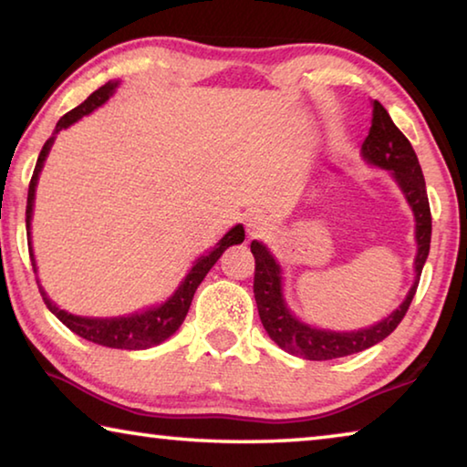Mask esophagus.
Wrapping results in <instances>:
<instances>
[{
  "label": "esophagus",
  "mask_w": 467,
  "mask_h": 467,
  "mask_svg": "<svg viewBox=\"0 0 467 467\" xmlns=\"http://www.w3.org/2000/svg\"><path fill=\"white\" fill-rule=\"evenodd\" d=\"M244 226H247L249 236H264L270 231V224L267 220L259 214H251L247 220H244Z\"/></svg>",
  "instance_id": "34e87169"
}]
</instances>
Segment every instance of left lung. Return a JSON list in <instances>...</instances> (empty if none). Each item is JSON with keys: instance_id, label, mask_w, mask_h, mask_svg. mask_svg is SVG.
I'll list each match as a JSON object with an SVG mask.
<instances>
[{"instance_id": "obj_1", "label": "left lung", "mask_w": 467, "mask_h": 467, "mask_svg": "<svg viewBox=\"0 0 467 467\" xmlns=\"http://www.w3.org/2000/svg\"><path fill=\"white\" fill-rule=\"evenodd\" d=\"M362 158L368 164L379 169L391 171L393 179L398 181L401 192H404L410 208L414 212L416 220V244L418 253L414 259L416 278L408 296L389 317L375 323V326L357 329V331H329L317 329L298 321L286 306L282 295V270L274 255L267 251L265 244L253 241L251 253L255 257V278H253V292H255V303L264 327L282 350L306 360H331L342 358L348 354H357L367 350L385 339L391 331L400 326L408 313V306L416 295L418 282L426 257L431 249V205L426 195V183L422 177L420 162L414 152L412 144L391 121L389 113L379 100H373V121L367 140L362 141Z\"/></svg>"}]
</instances>
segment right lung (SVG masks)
Instances as JSON below:
<instances>
[{"instance_id":"right-lung-1","label":"right lung","mask_w":467,"mask_h":467,"mask_svg":"<svg viewBox=\"0 0 467 467\" xmlns=\"http://www.w3.org/2000/svg\"><path fill=\"white\" fill-rule=\"evenodd\" d=\"M119 82H107L105 86H100L99 90H94L88 99H86L82 105H78L76 109L69 110L61 117L55 125L53 136L45 141V146L38 154L36 167L33 172V179H30L28 185V200H26V233H28V241H30V220H33V205H35V192H36V181L38 175H41V169L45 164V158L49 154V150L55 141V136L61 130L69 128V125L76 123L78 119H82L84 115L92 113L94 109H99L100 105H105L109 97H113V92ZM244 241V231L241 224H236L231 228L214 249L205 253V255L197 257L195 264L189 274L185 275V280L181 282V286L175 290L167 303L152 306V309H146L141 313H133L128 315V317H113V319H94V317H80V315H72L67 311L59 309L53 300L47 296V292L43 290L41 284H38V290H41V296L45 300L47 309H49L55 317H57L63 326L69 327L88 342L107 346V348H119V350H146V348H152L162 344L164 339L171 337L175 331L181 327L185 315L192 306V300L197 286H200L202 280L205 278V274L212 270L220 255L231 247V244H239ZM28 253H30V262H33V270L36 272V264H35V255H33V244L28 243Z\"/></svg>"}]
</instances>
